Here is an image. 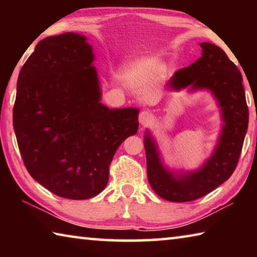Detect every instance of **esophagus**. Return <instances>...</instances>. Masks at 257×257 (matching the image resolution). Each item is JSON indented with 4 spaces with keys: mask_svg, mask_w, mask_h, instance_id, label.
I'll list each match as a JSON object with an SVG mask.
<instances>
[{
    "mask_svg": "<svg viewBox=\"0 0 257 257\" xmlns=\"http://www.w3.org/2000/svg\"><path fill=\"white\" fill-rule=\"evenodd\" d=\"M152 120V113L149 111H142L139 114V122L142 124H147Z\"/></svg>",
    "mask_w": 257,
    "mask_h": 257,
    "instance_id": "obj_1",
    "label": "esophagus"
}]
</instances>
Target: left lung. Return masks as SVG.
Instances as JSON below:
<instances>
[{
    "label": "left lung",
    "mask_w": 257,
    "mask_h": 257,
    "mask_svg": "<svg viewBox=\"0 0 257 257\" xmlns=\"http://www.w3.org/2000/svg\"><path fill=\"white\" fill-rule=\"evenodd\" d=\"M201 47V58L176 71L169 86L173 89L187 86L191 89H210L221 106L224 125L211 159L199 170L177 178L164 169L155 142L146 133L144 146L149 182L156 195L170 202L195 201L228 180L238 164L248 127V106L240 71L219 46L202 43Z\"/></svg>",
    "instance_id": "obj_1"
}]
</instances>
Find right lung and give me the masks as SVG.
Returning <instances> with one entry per match:
<instances>
[{
    "instance_id": "obj_1",
    "label": "right lung",
    "mask_w": 257,
    "mask_h": 257,
    "mask_svg": "<svg viewBox=\"0 0 257 257\" xmlns=\"http://www.w3.org/2000/svg\"><path fill=\"white\" fill-rule=\"evenodd\" d=\"M94 54L75 33L46 37L21 68L14 128L29 175L60 197L87 199L105 188L110 164L137 134V108L99 102Z\"/></svg>"
}]
</instances>
